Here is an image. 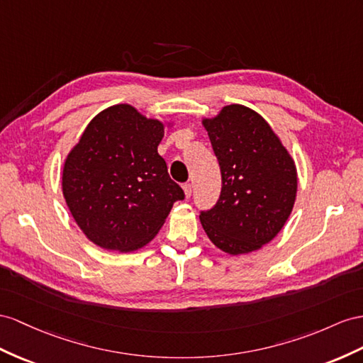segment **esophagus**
Returning <instances> with one entry per match:
<instances>
[{"label": "esophagus", "mask_w": 363, "mask_h": 363, "mask_svg": "<svg viewBox=\"0 0 363 363\" xmlns=\"http://www.w3.org/2000/svg\"><path fill=\"white\" fill-rule=\"evenodd\" d=\"M191 191H193L191 184H190V182H189V184H184V193H185V196L190 198V196H191Z\"/></svg>", "instance_id": "obj_1"}]
</instances>
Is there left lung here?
I'll use <instances>...</instances> for the list:
<instances>
[{
	"mask_svg": "<svg viewBox=\"0 0 363 363\" xmlns=\"http://www.w3.org/2000/svg\"><path fill=\"white\" fill-rule=\"evenodd\" d=\"M203 125L220 167L222 189L213 208L201 211V224L222 252H255L270 242L290 216L296 165L272 127L252 108L227 106Z\"/></svg>",
	"mask_w": 363,
	"mask_h": 363,
	"instance_id": "obj_1",
	"label": "left lung"
}]
</instances>
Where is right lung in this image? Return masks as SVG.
I'll return each instance as SVG.
<instances>
[{
	"label": "right lung",
	"mask_w": 363,
	"mask_h": 363,
	"mask_svg": "<svg viewBox=\"0 0 363 363\" xmlns=\"http://www.w3.org/2000/svg\"><path fill=\"white\" fill-rule=\"evenodd\" d=\"M162 136L160 121L118 104L93 118L69 153L62 193L93 244L115 252L141 248L185 198L157 153Z\"/></svg>",
	"instance_id": "1"
}]
</instances>
